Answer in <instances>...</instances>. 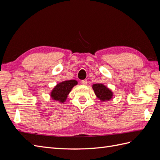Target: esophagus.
<instances>
[{
  "label": "esophagus",
  "mask_w": 160,
  "mask_h": 160,
  "mask_svg": "<svg viewBox=\"0 0 160 160\" xmlns=\"http://www.w3.org/2000/svg\"><path fill=\"white\" fill-rule=\"evenodd\" d=\"M81 83L83 84V85H88V81L87 80H83L81 81Z\"/></svg>",
  "instance_id": "obj_1"
}]
</instances>
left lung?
I'll return each mask as SVG.
<instances>
[{"label": "left lung", "mask_w": 160, "mask_h": 160, "mask_svg": "<svg viewBox=\"0 0 160 160\" xmlns=\"http://www.w3.org/2000/svg\"><path fill=\"white\" fill-rule=\"evenodd\" d=\"M95 95L101 102L108 101L113 98V93L107 86L102 83H96L92 85Z\"/></svg>", "instance_id": "left-lung-1"}]
</instances>
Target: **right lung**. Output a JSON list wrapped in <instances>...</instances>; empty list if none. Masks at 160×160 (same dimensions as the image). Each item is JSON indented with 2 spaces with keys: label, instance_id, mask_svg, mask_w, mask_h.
Returning <instances> with one entry per match:
<instances>
[{
  "label": "right lung",
  "instance_id": "1",
  "mask_svg": "<svg viewBox=\"0 0 160 160\" xmlns=\"http://www.w3.org/2000/svg\"><path fill=\"white\" fill-rule=\"evenodd\" d=\"M77 84L78 82L75 79L66 80L57 83L51 91V98L60 103H65L71 89Z\"/></svg>",
  "mask_w": 160,
  "mask_h": 160
}]
</instances>
